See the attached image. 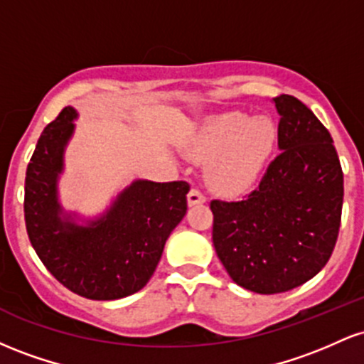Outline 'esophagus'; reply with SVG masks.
<instances>
[{"mask_svg":"<svg viewBox=\"0 0 364 364\" xmlns=\"http://www.w3.org/2000/svg\"><path fill=\"white\" fill-rule=\"evenodd\" d=\"M207 202V196L203 191H200L198 188H191L190 193H188V205L193 207V205H200V203H205Z\"/></svg>","mask_w":364,"mask_h":364,"instance_id":"esophagus-1","label":"esophagus"}]
</instances>
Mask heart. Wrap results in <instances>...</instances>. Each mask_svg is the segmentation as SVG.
<instances>
[{
	"instance_id": "obj_1",
	"label": "heart",
	"mask_w": 364,
	"mask_h": 364,
	"mask_svg": "<svg viewBox=\"0 0 364 364\" xmlns=\"http://www.w3.org/2000/svg\"><path fill=\"white\" fill-rule=\"evenodd\" d=\"M277 127L269 118L246 112L217 116L188 149L200 164H210L208 185L217 193L236 196L253 188L274 156Z\"/></svg>"
}]
</instances>
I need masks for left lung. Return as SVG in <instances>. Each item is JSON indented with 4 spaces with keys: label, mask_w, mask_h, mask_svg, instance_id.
Masks as SVG:
<instances>
[{
    "label": "left lung",
    "mask_w": 364,
    "mask_h": 364,
    "mask_svg": "<svg viewBox=\"0 0 364 364\" xmlns=\"http://www.w3.org/2000/svg\"><path fill=\"white\" fill-rule=\"evenodd\" d=\"M279 149L243 200H212L215 253L237 286L277 294L315 277L339 236L344 174L328 129L299 99H274Z\"/></svg>",
    "instance_id": "left-lung-1"
}]
</instances>
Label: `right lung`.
I'll list each match as a JSON object with an SVG mask.
<instances>
[{
	"label": "right lung",
	"instance_id": "right-lung-1",
	"mask_svg": "<svg viewBox=\"0 0 364 364\" xmlns=\"http://www.w3.org/2000/svg\"><path fill=\"white\" fill-rule=\"evenodd\" d=\"M75 116L65 107L37 140L25 174V228L37 257L66 289L97 301L119 299L152 277L166 240L186 214L190 185L136 181L89 228L63 223L56 178Z\"/></svg>",
	"mask_w": 364,
	"mask_h": 364
}]
</instances>
